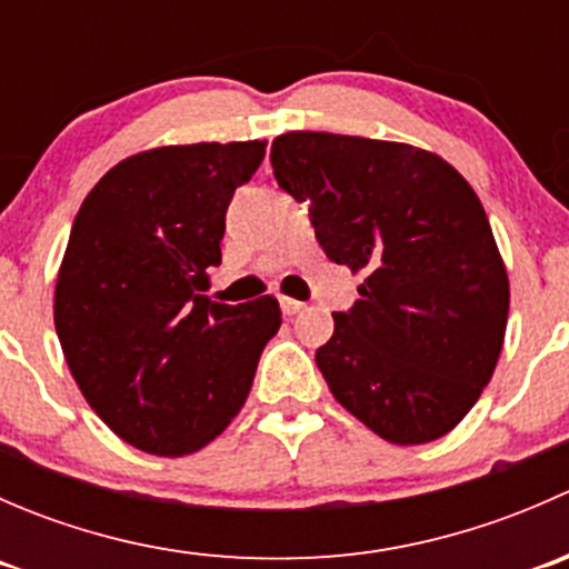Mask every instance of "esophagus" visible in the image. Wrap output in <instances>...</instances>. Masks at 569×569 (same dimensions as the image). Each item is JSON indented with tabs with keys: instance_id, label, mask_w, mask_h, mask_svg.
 I'll return each mask as SVG.
<instances>
[{
	"instance_id": "esophagus-1",
	"label": "esophagus",
	"mask_w": 569,
	"mask_h": 569,
	"mask_svg": "<svg viewBox=\"0 0 569 569\" xmlns=\"http://www.w3.org/2000/svg\"><path fill=\"white\" fill-rule=\"evenodd\" d=\"M302 308H306V306H302L300 300H291V297H280V311H283V317H297Z\"/></svg>"
}]
</instances>
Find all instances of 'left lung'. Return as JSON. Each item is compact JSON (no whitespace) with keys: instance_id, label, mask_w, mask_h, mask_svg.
<instances>
[{"instance_id":"8db88e82","label":"left lung","mask_w":569,"mask_h":569,"mask_svg":"<svg viewBox=\"0 0 569 569\" xmlns=\"http://www.w3.org/2000/svg\"><path fill=\"white\" fill-rule=\"evenodd\" d=\"M280 189L311 200L327 258L363 274L317 366L343 410L396 446L449 435L496 371L509 278L479 194L407 142L286 131Z\"/></svg>"}]
</instances>
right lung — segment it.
<instances>
[{"label": "right lung", "mask_w": 569, "mask_h": 569, "mask_svg": "<svg viewBox=\"0 0 569 569\" xmlns=\"http://www.w3.org/2000/svg\"><path fill=\"white\" fill-rule=\"evenodd\" d=\"M263 151L267 140L148 148L79 206L57 272V336L96 416L146 455H192L226 432L280 330L272 295L244 306L203 295L228 203Z\"/></svg>", "instance_id": "obj_1"}]
</instances>
